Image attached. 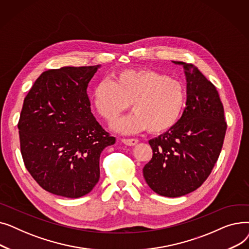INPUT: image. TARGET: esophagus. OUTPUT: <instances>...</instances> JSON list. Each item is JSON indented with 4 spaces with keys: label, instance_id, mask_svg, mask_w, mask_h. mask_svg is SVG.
<instances>
[{
    "label": "esophagus",
    "instance_id": "1",
    "mask_svg": "<svg viewBox=\"0 0 249 249\" xmlns=\"http://www.w3.org/2000/svg\"><path fill=\"white\" fill-rule=\"evenodd\" d=\"M122 142L124 143L125 145H128V146H134L136 145L138 143V140L137 139H122Z\"/></svg>",
    "mask_w": 249,
    "mask_h": 249
}]
</instances>
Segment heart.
<instances>
[{
  "mask_svg": "<svg viewBox=\"0 0 249 249\" xmlns=\"http://www.w3.org/2000/svg\"><path fill=\"white\" fill-rule=\"evenodd\" d=\"M186 88L179 80L153 70H123L114 81L102 80L91 91L98 115L112 121L129 108L133 113L116 121L113 127L121 133L147 131L160 134L174 128L184 112Z\"/></svg>",
  "mask_w": 249,
  "mask_h": 249,
  "instance_id": "b5f03b06",
  "label": "heart"
}]
</instances>
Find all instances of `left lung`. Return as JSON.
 Returning <instances> with one entry per match:
<instances>
[{
    "label": "left lung",
    "instance_id": "8db88e82",
    "mask_svg": "<svg viewBox=\"0 0 249 249\" xmlns=\"http://www.w3.org/2000/svg\"><path fill=\"white\" fill-rule=\"evenodd\" d=\"M187 103L177 125L149 140L151 160L143 167L149 188L177 198L197 190L211 174L223 145L227 124L216 87L197 67L182 61Z\"/></svg>",
    "mask_w": 249,
    "mask_h": 249
}]
</instances>
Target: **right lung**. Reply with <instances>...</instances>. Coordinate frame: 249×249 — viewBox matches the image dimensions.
<instances>
[{
	"label": "right lung",
	"mask_w": 249,
	"mask_h": 249,
	"mask_svg": "<svg viewBox=\"0 0 249 249\" xmlns=\"http://www.w3.org/2000/svg\"><path fill=\"white\" fill-rule=\"evenodd\" d=\"M101 65L42 72L26 96L18 124L26 168L45 191L75 199L100 178V155L116 138L90 112L87 94Z\"/></svg>",
	"instance_id": "right-lung-1"
}]
</instances>
